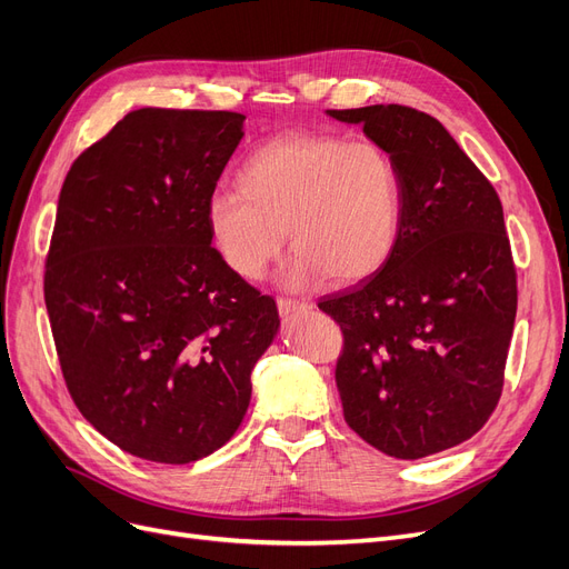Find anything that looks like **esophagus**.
Listing matches in <instances>:
<instances>
[{
  "instance_id": "esophagus-1",
  "label": "esophagus",
  "mask_w": 569,
  "mask_h": 569,
  "mask_svg": "<svg viewBox=\"0 0 569 569\" xmlns=\"http://www.w3.org/2000/svg\"><path fill=\"white\" fill-rule=\"evenodd\" d=\"M277 307H279V313H283V317H288V313H292V311H305V309H309L307 302L288 300V298H279V300H277Z\"/></svg>"
}]
</instances>
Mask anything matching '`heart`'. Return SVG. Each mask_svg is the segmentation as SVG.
Wrapping results in <instances>:
<instances>
[{
  "label": "heart",
  "mask_w": 569,
  "mask_h": 569,
  "mask_svg": "<svg viewBox=\"0 0 569 569\" xmlns=\"http://www.w3.org/2000/svg\"><path fill=\"white\" fill-rule=\"evenodd\" d=\"M239 192H216L206 216L224 264L262 279L296 246L281 283L305 290L332 273L363 281L393 256L403 227V180L391 154L370 140L288 133L260 144L239 168Z\"/></svg>",
  "instance_id": "1"
}]
</instances>
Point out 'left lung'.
Instances as JSON below:
<instances>
[{
  "label": "left lung",
  "mask_w": 569,
  "mask_h": 569,
  "mask_svg": "<svg viewBox=\"0 0 569 569\" xmlns=\"http://www.w3.org/2000/svg\"><path fill=\"white\" fill-rule=\"evenodd\" d=\"M391 154L403 227L391 260L319 309L340 323L347 425L396 459L471 438L497 408L516 321V267L490 180L431 114L328 110Z\"/></svg>",
  "instance_id": "left-lung-1"
}]
</instances>
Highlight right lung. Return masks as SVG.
<instances>
[{
	"label": "right lung",
	"mask_w": 569,
	"mask_h": 569,
	"mask_svg": "<svg viewBox=\"0 0 569 569\" xmlns=\"http://www.w3.org/2000/svg\"><path fill=\"white\" fill-rule=\"evenodd\" d=\"M243 114L142 108L62 182L44 300L68 391L93 429L159 465L234 436L277 302L210 246L206 206Z\"/></svg>",
	"instance_id": "add662e5"
}]
</instances>
